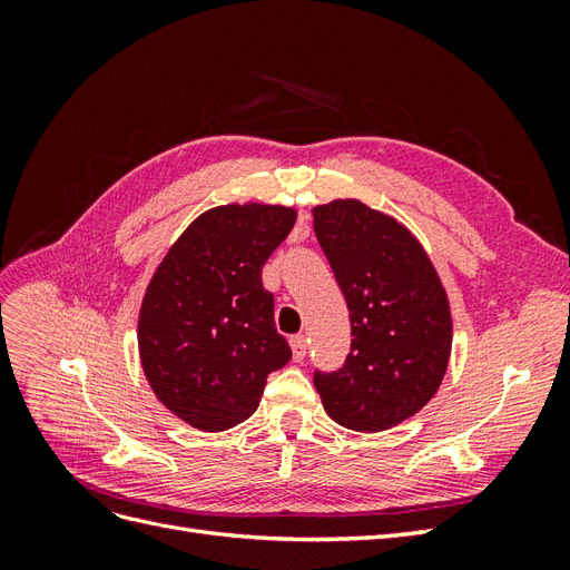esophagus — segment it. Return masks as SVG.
<instances>
[{"label":"esophagus","instance_id":"esophagus-1","mask_svg":"<svg viewBox=\"0 0 570 570\" xmlns=\"http://www.w3.org/2000/svg\"><path fill=\"white\" fill-rule=\"evenodd\" d=\"M289 347H292V356H295V361H302L306 356V337L295 335L289 340Z\"/></svg>","mask_w":570,"mask_h":570}]
</instances>
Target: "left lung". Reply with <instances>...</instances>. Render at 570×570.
Instances as JSON below:
<instances>
[{
    "label": "left lung",
    "instance_id": "left-lung-1",
    "mask_svg": "<svg viewBox=\"0 0 570 570\" xmlns=\"http://www.w3.org/2000/svg\"><path fill=\"white\" fill-rule=\"evenodd\" d=\"M314 230L352 321V352L335 373L316 371L327 416L381 433L419 413L452 354V312L428 252L400 220L358 199L314 209Z\"/></svg>",
    "mask_w": 570,
    "mask_h": 570
}]
</instances>
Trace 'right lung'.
Listing matches in <instances>:
<instances>
[{
    "label": "right lung",
    "mask_w": 570,
    "mask_h": 570,
    "mask_svg": "<svg viewBox=\"0 0 570 570\" xmlns=\"http://www.w3.org/2000/svg\"><path fill=\"white\" fill-rule=\"evenodd\" d=\"M297 220L292 206L223 204L197 216L154 271L137 321L157 400L206 433L247 421L292 352L262 268Z\"/></svg>",
    "instance_id": "add662e5"
}]
</instances>
